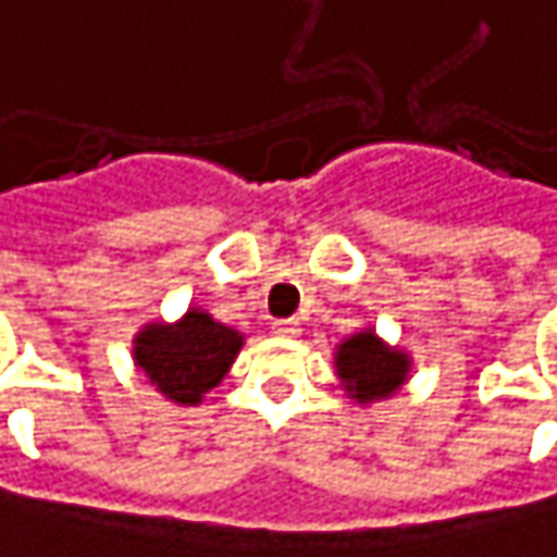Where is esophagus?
<instances>
[{
	"mask_svg": "<svg viewBox=\"0 0 557 557\" xmlns=\"http://www.w3.org/2000/svg\"><path fill=\"white\" fill-rule=\"evenodd\" d=\"M274 334H277V337H299L302 327H299L296 318H283V321H274Z\"/></svg>",
	"mask_w": 557,
	"mask_h": 557,
	"instance_id": "obj_1",
	"label": "esophagus"
}]
</instances>
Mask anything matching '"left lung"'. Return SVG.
Here are the masks:
<instances>
[{
  "label": "left lung",
  "mask_w": 557,
  "mask_h": 557,
  "mask_svg": "<svg viewBox=\"0 0 557 557\" xmlns=\"http://www.w3.org/2000/svg\"><path fill=\"white\" fill-rule=\"evenodd\" d=\"M407 369V356L387 349L372 331L349 337L337 352V375L344 377L346 394L356 397L359 404L391 397L404 384Z\"/></svg>",
  "instance_id": "left-lung-1"
}]
</instances>
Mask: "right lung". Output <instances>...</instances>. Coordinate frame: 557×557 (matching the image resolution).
Segmentation results:
<instances>
[{
    "label": "right lung",
    "instance_id": "1",
    "mask_svg": "<svg viewBox=\"0 0 557 557\" xmlns=\"http://www.w3.org/2000/svg\"><path fill=\"white\" fill-rule=\"evenodd\" d=\"M243 337L205 311H188L180 324H150L135 341V362L170 400L195 407L233 366Z\"/></svg>",
    "mask_w": 557,
    "mask_h": 557
}]
</instances>
